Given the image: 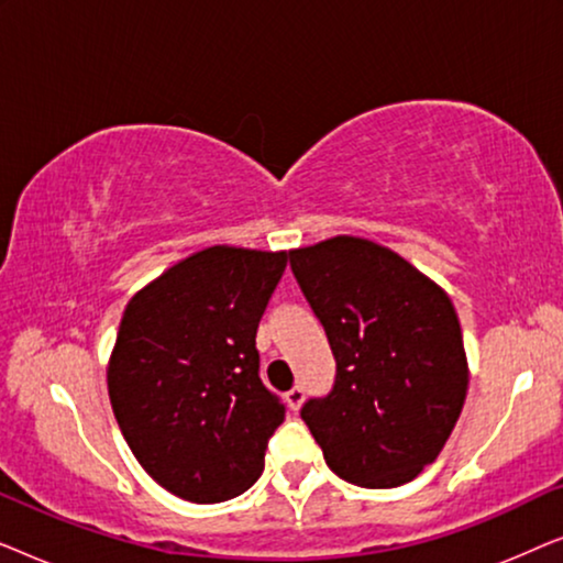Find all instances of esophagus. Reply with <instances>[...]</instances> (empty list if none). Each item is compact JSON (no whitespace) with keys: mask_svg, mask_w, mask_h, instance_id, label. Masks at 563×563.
Masks as SVG:
<instances>
[{"mask_svg":"<svg viewBox=\"0 0 563 563\" xmlns=\"http://www.w3.org/2000/svg\"><path fill=\"white\" fill-rule=\"evenodd\" d=\"M284 399H287V405H289V410H299V407H302V402H305V389L302 387H291L287 395H284Z\"/></svg>","mask_w":563,"mask_h":563,"instance_id":"34e87169","label":"esophagus"}]
</instances>
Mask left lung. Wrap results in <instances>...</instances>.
<instances>
[{
    "label": "left lung",
    "mask_w": 563,
    "mask_h": 563,
    "mask_svg": "<svg viewBox=\"0 0 563 563\" xmlns=\"http://www.w3.org/2000/svg\"><path fill=\"white\" fill-rule=\"evenodd\" d=\"M325 328L335 382L302 420L341 479L368 489L433 464L466 399L464 338L445 291L395 251L338 235L289 253Z\"/></svg>",
    "instance_id": "obj_1"
}]
</instances>
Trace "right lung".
<instances>
[{
    "mask_svg": "<svg viewBox=\"0 0 563 563\" xmlns=\"http://www.w3.org/2000/svg\"><path fill=\"white\" fill-rule=\"evenodd\" d=\"M287 253L212 245L137 291L107 368L112 412L172 495L212 505L264 472L282 399L258 376L256 330Z\"/></svg>",
    "mask_w": 563,
    "mask_h": 563,
    "instance_id": "add662e5",
    "label": "right lung"
}]
</instances>
